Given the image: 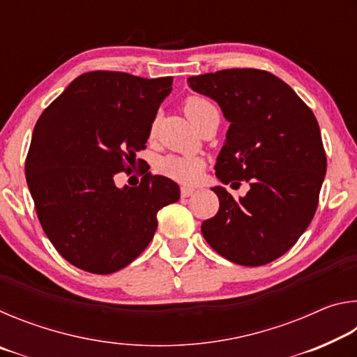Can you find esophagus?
Returning a JSON list of instances; mask_svg holds the SVG:
<instances>
[{
    "instance_id": "obj_1",
    "label": "esophagus",
    "mask_w": 357,
    "mask_h": 357,
    "mask_svg": "<svg viewBox=\"0 0 357 357\" xmlns=\"http://www.w3.org/2000/svg\"><path fill=\"white\" fill-rule=\"evenodd\" d=\"M193 193H195V189H193V187H181V197H184V198H187V197H190V195H193Z\"/></svg>"
}]
</instances>
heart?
Returning <instances> with one entry per match:
<instances>
[{"instance_id": "heart-1", "label": "heart", "mask_w": 357, "mask_h": 357, "mask_svg": "<svg viewBox=\"0 0 357 357\" xmlns=\"http://www.w3.org/2000/svg\"><path fill=\"white\" fill-rule=\"evenodd\" d=\"M215 110L217 108L214 107L213 102L200 98V96H190L184 102V113L192 121L193 126L200 123L208 113ZM155 129L157 119H154L153 124H151V134L154 135ZM159 170L164 176L178 181L181 184H195L202 176L203 162L198 157L192 155H168L165 159H162Z\"/></svg>"}]
</instances>
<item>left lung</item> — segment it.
I'll list each match as a JSON object with an SVG mask.
<instances>
[{"label":"left lung","instance_id":"1","mask_svg":"<svg viewBox=\"0 0 357 357\" xmlns=\"http://www.w3.org/2000/svg\"><path fill=\"white\" fill-rule=\"evenodd\" d=\"M229 121L215 162L223 184L247 181L239 200L222 185L219 213L202 223L206 243L243 266L274 261L298 243L315 215L326 153L315 114L288 84L259 69H225L187 78Z\"/></svg>","mask_w":357,"mask_h":357}]
</instances>
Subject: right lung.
<instances>
[{
	"label": "right lung",
	"instance_id": "right-lung-1",
	"mask_svg": "<svg viewBox=\"0 0 357 357\" xmlns=\"http://www.w3.org/2000/svg\"><path fill=\"white\" fill-rule=\"evenodd\" d=\"M172 84L173 77L86 72L36 123L26 183L47 238L77 268L93 274L126 268L153 239L159 209L179 200V185L159 174L123 189L113 179L146 148Z\"/></svg>",
	"mask_w": 357,
	"mask_h": 357
}]
</instances>
